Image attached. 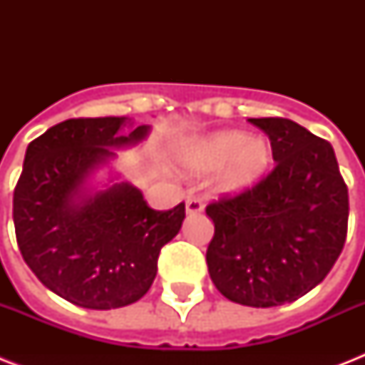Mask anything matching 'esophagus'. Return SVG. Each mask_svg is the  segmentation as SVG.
<instances>
[{
    "label": "esophagus",
    "mask_w": 365,
    "mask_h": 365,
    "mask_svg": "<svg viewBox=\"0 0 365 365\" xmlns=\"http://www.w3.org/2000/svg\"><path fill=\"white\" fill-rule=\"evenodd\" d=\"M202 208H205V205H202V200H200L199 197H189V199L185 200V210H187L189 216L199 214V212H202Z\"/></svg>",
    "instance_id": "34e87169"
}]
</instances>
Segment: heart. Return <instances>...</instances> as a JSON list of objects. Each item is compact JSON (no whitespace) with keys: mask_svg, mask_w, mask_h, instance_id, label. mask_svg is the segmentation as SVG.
Wrapping results in <instances>:
<instances>
[{"mask_svg":"<svg viewBox=\"0 0 365 365\" xmlns=\"http://www.w3.org/2000/svg\"><path fill=\"white\" fill-rule=\"evenodd\" d=\"M271 159V145L265 138L246 136L239 130L216 132L180 149V160L189 170L210 172L223 166L220 189L225 193H242L257 185Z\"/></svg>","mask_w":365,"mask_h":365,"instance_id":"heart-1","label":"heart"}]
</instances>
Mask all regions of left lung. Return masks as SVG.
<instances>
[{
	"label": "left lung",
	"mask_w": 365,
	"mask_h": 365,
	"mask_svg": "<svg viewBox=\"0 0 365 365\" xmlns=\"http://www.w3.org/2000/svg\"><path fill=\"white\" fill-rule=\"evenodd\" d=\"M271 140L272 168L248 191L206 206L214 286L246 307L299 299L322 282L345 246L349 189L331 143L282 119H250Z\"/></svg>",
	"instance_id": "1"
}]
</instances>
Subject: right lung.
Listing matches in <instances>:
<instances>
[{"label": "right lung", "mask_w": 365, "mask_h": 365, "mask_svg": "<svg viewBox=\"0 0 365 365\" xmlns=\"http://www.w3.org/2000/svg\"><path fill=\"white\" fill-rule=\"evenodd\" d=\"M126 117H81L30 142L13 197L16 242L34 274L66 301L108 311L148 294L160 248L182 229L185 205L153 210L140 189L115 183L87 193L110 148L142 142L149 126L119 130Z\"/></svg>", "instance_id": "obj_1"}]
</instances>
